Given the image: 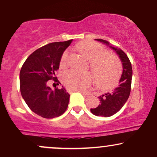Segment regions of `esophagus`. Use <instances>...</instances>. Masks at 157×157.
Segmentation results:
<instances>
[{
	"instance_id": "34e87169",
	"label": "esophagus",
	"mask_w": 157,
	"mask_h": 157,
	"mask_svg": "<svg viewBox=\"0 0 157 157\" xmlns=\"http://www.w3.org/2000/svg\"><path fill=\"white\" fill-rule=\"evenodd\" d=\"M77 91V92H80L82 94L85 95V96H87L88 95V93L86 92V91H81V90H77V91Z\"/></svg>"
}]
</instances>
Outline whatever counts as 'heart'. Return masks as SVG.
Returning a JSON list of instances; mask_svg holds the SVG:
<instances>
[{
	"label": "heart",
	"instance_id": "1",
	"mask_svg": "<svg viewBox=\"0 0 157 157\" xmlns=\"http://www.w3.org/2000/svg\"><path fill=\"white\" fill-rule=\"evenodd\" d=\"M76 48L85 58L91 60V68L99 86L103 88L109 87L116 82L121 70L120 60L116 56L105 53L103 46L94 41L81 43L77 45ZM68 55V52L63 54L61 66L66 64ZM63 81L68 89L77 91L87 88L92 81V77L87 72L70 71L63 74Z\"/></svg>",
	"mask_w": 157,
	"mask_h": 157
}]
</instances>
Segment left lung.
<instances>
[{"label":"left lung","mask_w":157,"mask_h":157,"mask_svg":"<svg viewBox=\"0 0 157 157\" xmlns=\"http://www.w3.org/2000/svg\"><path fill=\"white\" fill-rule=\"evenodd\" d=\"M95 40L109 46L116 52L122 65V72L117 87L115 88L111 92H106L99 96L100 103L97 108L90 109L91 112L95 116L109 117L118 112L128 99L132 80V66L128 56L120 48L113 46L105 40L95 39Z\"/></svg>","instance_id":"left-lung-1"}]
</instances>
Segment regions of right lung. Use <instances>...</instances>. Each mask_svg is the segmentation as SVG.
I'll use <instances>...</instances> for the list:
<instances>
[{
  "label": "right lung",
  "mask_w": 157,
  "mask_h": 157,
  "mask_svg": "<svg viewBox=\"0 0 157 157\" xmlns=\"http://www.w3.org/2000/svg\"><path fill=\"white\" fill-rule=\"evenodd\" d=\"M73 40L48 44L35 51L23 63L20 87L27 105L44 118L57 117L67 109L70 94L63 86L52 91L47 81L55 80L61 57Z\"/></svg>",
  "instance_id": "obj_1"
}]
</instances>
